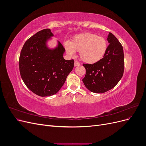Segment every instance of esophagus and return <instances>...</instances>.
<instances>
[{"mask_svg":"<svg viewBox=\"0 0 146 146\" xmlns=\"http://www.w3.org/2000/svg\"><path fill=\"white\" fill-rule=\"evenodd\" d=\"M80 63L78 62V61H75V62H74V66H80Z\"/></svg>","mask_w":146,"mask_h":146,"instance_id":"34e87169","label":"esophagus"}]
</instances>
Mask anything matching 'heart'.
<instances>
[{
    "label": "heart",
    "mask_w": 146,
    "mask_h": 146,
    "mask_svg": "<svg viewBox=\"0 0 146 146\" xmlns=\"http://www.w3.org/2000/svg\"><path fill=\"white\" fill-rule=\"evenodd\" d=\"M64 45L70 56H74L76 51H80V59L88 64L99 62L104 58L108 48V43L104 37L89 32L75 35L71 41H66Z\"/></svg>",
    "instance_id": "1"
}]
</instances>
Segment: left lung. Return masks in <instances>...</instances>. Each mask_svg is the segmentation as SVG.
<instances>
[{
	"instance_id": "left-lung-1",
	"label": "left lung",
	"mask_w": 146,
	"mask_h": 146,
	"mask_svg": "<svg viewBox=\"0 0 146 146\" xmlns=\"http://www.w3.org/2000/svg\"><path fill=\"white\" fill-rule=\"evenodd\" d=\"M107 51L99 62L83 64L86 75L83 79L85 86L92 92L104 93L115 86L122 77L124 70L123 47L116 37L109 33Z\"/></svg>"
}]
</instances>
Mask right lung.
Masks as SVG:
<instances>
[{
	"mask_svg": "<svg viewBox=\"0 0 146 146\" xmlns=\"http://www.w3.org/2000/svg\"><path fill=\"white\" fill-rule=\"evenodd\" d=\"M54 34L42 30L25 42L19 56V71L25 85L33 93L46 97L56 94L74 68V60H66L63 45L58 41L54 48L47 42Z\"/></svg>",
	"mask_w": 146,
	"mask_h": 146,
	"instance_id": "obj_1",
	"label": "right lung"
}]
</instances>
